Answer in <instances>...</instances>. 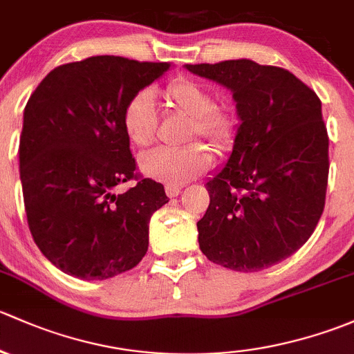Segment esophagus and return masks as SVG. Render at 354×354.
<instances>
[{
	"instance_id": "obj_1",
	"label": "esophagus",
	"mask_w": 354,
	"mask_h": 354,
	"mask_svg": "<svg viewBox=\"0 0 354 354\" xmlns=\"http://www.w3.org/2000/svg\"><path fill=\"white\" fill-rule=\"evenodd\" d=\"M180 185H176V184H167L165 185V192L169 198H176V196L180 194Z\"/></svg>"
}]
</instances>
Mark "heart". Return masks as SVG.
<instances>
[{"mask_svg": "<svg viewBox=\"0 0 354 354\" xmlns=\"http://www.w3.org/2000/svg\"><path fill=\"white\" fill-rule=\"evenodd\" d=\"M163 98L178 114L189 118L182 148H156L140 158L143 176L167 184H184L201 176L211 165L207 148L196 140H204L216 155L233 148L239 133V121L228 109L214 105V97L206 86L189 78H177L163 88ZM122 129L131 145L148 148L155 143L158 114L150 92L140 90L122 109ZM194 140V144L190 141Z\"/></svg>", "mask_w": 354, "mask_h": 354, "instance_id": "heart-1", "label": "heart"}]
</instances>
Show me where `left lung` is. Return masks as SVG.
I'll use <instances>...</instances> for the list:
<instances>
[{"mask_svg": "<svg viewBox=\"0 0 354 354\" xmlns=\"http://www.w3.org/2000/svg\"><path fill=\"white\" fill-rule=\"evenodd\" d=\"M185 68L230 88L242 121L228 163L206 182L199 247L233 271L271 268L297 252L322 216L329 136L320 98L288 69L250 59Z\"/></svg>", "mask_w": 354, "mask_h": 354, "instance_id": "8db88e82", "label": "left lung"}]
</instances>
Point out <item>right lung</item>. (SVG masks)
Listing matches in <instances>:
<instances>
[{"instance_id":"add662e5","label":"right lung","mask_w":354,"mask_h":354,"mask_svg":"<svg viewBox=\"0 0 354 354\" xmlns=\"http://www.w3.org/2000/svg\"><path fill=\"white\" fill-rule=\"evenodd\" d=\"M170 68L121 56H92L54 68L24 111L20 178L34 242L56 268L107 279L140 264L148 223L169 203L143 178L122 129V109ZM136 180L122 195L113 189Z\"/></svg>"}]
</instances>
